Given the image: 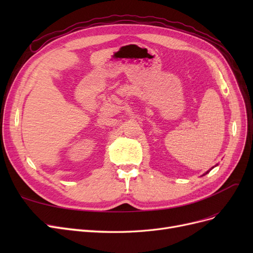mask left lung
<instances>
[{"label":"left lung","instance_id":"obj_1","mask_svg":"<svg viewBox=\"0 0 253 253\" xmlns=\"http://www.w3.org/2000/svg\"><path fill=\"white\" fill-rule=\"evenodd\" d=\"M207 173H208V172H207Z\"/></svg>","mask_w":253,"mask_h":253}]
</instances>
